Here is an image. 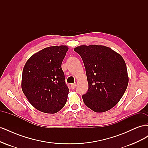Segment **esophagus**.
<instances>
[{
  "instance_id": "esophagus-1",
  "label": "esophagus",
  "mask_w": 148,
  "mask_h": 148,
  "mask_svg": "<svg viewBox=\"0 0 148 148\" xmlns=\"http://www.w3.org/2000/svg\"><path fill=\"white\" fill-rule=\"evenodd\" d=\"M71 87L72 89H75V87H76V83H73L71 84Z\"/></svg>"
}]
</instances>
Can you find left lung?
Returning a JSON list of instances; mask_svg holds the SVG:
<instances>
[{
    "mask_svg": "<svg viewBox=\"0 0 148 148\" xmlns=\"http://www.w3.org/2000/svg\"><path fill=\"white\" fill-rule=\"evenodd\" d=\"M86 69L88 91L83 102L95 112H104L122 97L128 84L126 64L120 54L110 47L82 45L74 49Z\"/></svg>",
    "mask_w": 148,
    "mask_h": 148,
    "instance_id": "left-lung-1",
    "label": "left lung"
}]
</instances>
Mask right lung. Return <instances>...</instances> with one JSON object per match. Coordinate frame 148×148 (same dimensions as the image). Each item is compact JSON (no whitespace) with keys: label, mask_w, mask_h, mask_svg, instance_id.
I'll use <instances>...</instances> for the list:
<instances>
[{"label":"right lung","mask_w":148,"mask_h":148,"mask_svg":"<svg viewBox=\"0 0 148 148\" xmlns=\"http://www.w3.org/2000/svg\"><path fill=\"white\" fill-rule=\"evenodd\" d=\"M68 50L66 46L44 48L31 56L24 66L22 91L30 104L42 112L57 113L66 104L69 89L61 66Z\"/></svg>","instance_id":"right-lung-1"}]
</instances>
